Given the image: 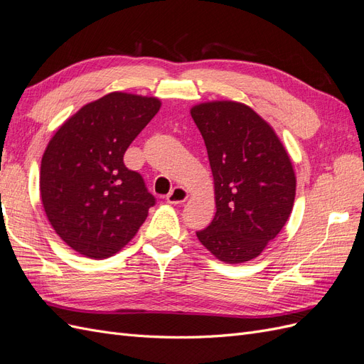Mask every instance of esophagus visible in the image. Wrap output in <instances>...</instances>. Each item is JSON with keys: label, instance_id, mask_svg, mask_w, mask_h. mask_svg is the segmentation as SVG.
Segmentation results:
<instances>
[{"label": "esophagus", "instance_id": "obj_1", "mask_svg": "<svg viewBox=\"0 0 364 364\" xmlns=\"http://www.w3.org/2000/svg\"><path fill=\"white\" fill-rule=\"evenodd\" d=\"M188 199V191L182 186H174V188L167 194V202L171 205H181Z\"/></svg>", "mask_w": 364, "mask_h": 364}]
</instances>
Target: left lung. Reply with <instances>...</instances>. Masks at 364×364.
I'll return each instance as SVG.
<instances>
[{"label":"left lung","mask_w":364,"mask_h":364,"mask_svg":"<svg viewBox=\"0 0 364 364\" xmlns=\"http://www.w3.org/2000/svg\"><path fill=\"white\" fill-rule=\"evenodd\" d=\"M191 117L208 150L217 208L197 238L220 261H250L291 214L296 176L289 153L267 121L243 103H200Z\"/></svg>","instance_id":"8db88e82"}]
</instances>
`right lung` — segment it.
Returning <instances> with one entry per match:
<instances>
[{
	"label": "right lung",
	"instance_id": "right-lung-1",
	"mask_svg": "<svg viewBox=\"0 0 364 364\" xmlns=\"http://www.w3.org/2000/svg\"><path fill=\"white\" fill-rule=\"evenodd\" d=\"M161 107L156 97L111 92L58 129L41 162V199L56 234L80 255L103 259L123 249L155 205L124 153Z\"/></svg>",
	"mask_w": 364,
	"mask_h": 364
}]
</instances>
